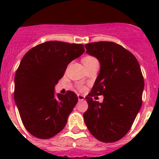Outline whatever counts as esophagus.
<instances>
[{"mask_svg": "<svg viewBox=\"0 0 159 159\" xmlns=\"http://www.w3.org/2000/svg\"><path fill=\"white\" fill-rule=\"evenodd\" d=\"M84 99H85V96H84V95H80V94H79V95H78V99H79V100L82 101V100H84Z\"/></svg>", "mask_w": 159, "mask_h": 159, "instance_id": "obj_1", "label": "esophagus"}]
</instances>
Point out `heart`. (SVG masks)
I'll use <instances>...</instances> for the list:
<instances>
[{"instance_id":"1","label":"heart","mask_w":159,"mask_h":159,"mask_svg":"<svg viewBox=\"0 0 159 159\" xmlns=\"http://www.w3.org/2000/svg\"><path fill=\"white\" fill-rule=\"evenodd\" d=\"M96 60V59H95V57L88 56V57H84V58H83V60H82V61H83V63H84V64H85V63L90 62V61H92V60ZM80 90H84V87H80Z\"/></svg>"}]
</instances>
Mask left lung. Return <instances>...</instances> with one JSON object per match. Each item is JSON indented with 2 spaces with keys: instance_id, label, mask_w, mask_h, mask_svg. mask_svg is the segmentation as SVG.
Instances as JSON below:
<instances>
[{
  "instance_id": "8db88e82",
  "label": "left lung",
  "mask_w": 159,
  "mask_h": 159,
  "mask_svg": "<svg viewBox=\"0 0 159 159\" xmlns=\"http://www.w3.org/2000/svg\"><path fill=\"white\" fill-rule=\"evenodd\" d=\"M87 53L100 63V72L89 94L84 114L91 134L103 143H114L126 135L142 106L144 80L134 55L110 41L87 43ZM103 95L102 103L92 97Z\"/></svg>"
}]
</instances>
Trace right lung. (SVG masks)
<instances>
[{"mask_svg": "<svg viewBox=\"0 0 159 159\" xmlns=\"http://www.w3.org/2000/svg\"><path fill=\"white\" fill-rule=\"evenodd\" d=\"M84 52V44L47 41L24 56L15 75L14 99L26 130L41 139L53 137L65 127L78 101L75 92L55 95V85L67 66Z\"/></svg>", "mask_w": 159, "mask_h": 159, "instance_id": "obj_1", "label": "right lung"}]
</instances>
